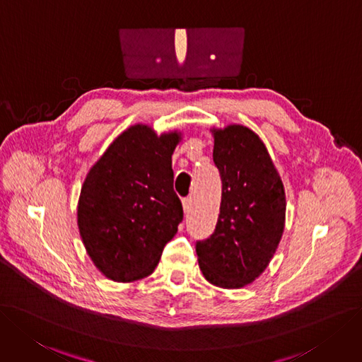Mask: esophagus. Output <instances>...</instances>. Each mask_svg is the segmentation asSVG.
Listing matches in <instances>:
<instances>
[{"instance_id":"34e87169","label":"esophagus","mask_w":362,"mask_h":362,"mask_svg":"<svg viewBox=\"0 0 362 362\" xmlns=\"http://www.w3.org/2000/svg\"><path fill=\"white\" fill-rule=\"evenodd\" d=\"M182 204H183V211H185V215H188V213H189V211H191V209H192V198H191V197L185 198L183 202H182Z\"/></svg>"}]
</instances>
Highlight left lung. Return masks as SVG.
Wrapping results in <instances>:
<instances>
[{
  "label": "left lung",
  "mask_w": 362,
  "mask_h": 362,
  "mask_svg": "<svg viewBox=\"0 0 362 362\" xmlns=\"http://www.w3.org/2000/svg\"><path fill=\"white\" fill-rule=\"evenodd\" d=\"M210 131L222 198L215 233L197 243L198 265L211 285L238 289L264 273L279 247L286 219L285 188L257 132L240 124Z\"/></svg>",
  "instance_id": "left-lung-1"
}]
</instances>
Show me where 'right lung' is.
Instances as JSON below:
<instances>
[{
  "label": "right lung",
  "mask_w": 362,
  "mask_h": 362,
  "mask_svg": "<svg viewBox=\"0 0 362 362\" xmlns=\"http://www.w3.org/2000/svg\"><path fill=\"white\" fill-rule=\"evenodd\" d=\"M183 134H158L151 125L127 128L85 177L77 226L93 265L113 282L153 273L164 246L183 219L173 189L171 156Z\"/></svg>",
  "instance_id": "obj_1"
}]
</instances>
